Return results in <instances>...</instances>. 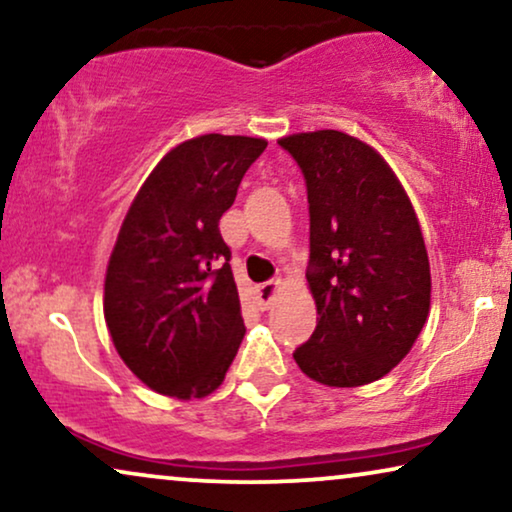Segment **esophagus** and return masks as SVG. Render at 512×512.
Returning <instances> with one entry per match:
<instances>
[{"label": "esophagus", "instance_id": "1", "mask_svg": "<svg viewBox=\"0 0 512 512\" xmlns=\"http://www.w3.org/2000/svg\"><path fill=\"white\" fill-rule=\"evenodd\" d=\"M279 289H282V279H270V282H263V284L256 289L258 305H261L263 310H268V307H270L272 303H275Z\"/></svg>", "mask_w": 512, "mask_h": 512}]
</instances>
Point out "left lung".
Here are the masks:
<instances>
[{"instance_id":"8db88e82","label":"left lung","mask_w":512,"mask_h":512,"mask_svg":"<svg viewBox=\"0 0 512 512\" xmlns=\"http://www.w3.org/2000/svg\"><path fill=\"white\" fill-rule=\"evenodd\" d=\"M307 186V284L317 328L293 352L328 387H361L398 366L429 317L431 270L401 181L373 146L338 130L279 139Z\"/></svg>"}]
</instances>
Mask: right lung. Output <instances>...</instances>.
<instances>
[{
	"label": "right lung",
	"instance_id": "right-lung-1",
	"mask_svg": "<svg viewBox=\"0 0 512 512\" xmlns=\"http://www.w3.org/2000/svg\"><path fill=\"white\" fill-rule=\"evenodd\" d=\"M268 142L202 135L174 146L125 214L104 279V319L132 373L158 394L219 387L244 338L219 221Z\"/></svg>",
	"mask_w": 512,
	"mask_h": 512
}]
</instances>
